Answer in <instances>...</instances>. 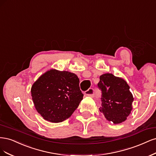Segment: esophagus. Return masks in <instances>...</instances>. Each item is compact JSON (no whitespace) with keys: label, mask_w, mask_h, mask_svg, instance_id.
I'll return each instance as SVG.
<instances>
[{"label":"esophagus","mask_w":156,"mask_h":156,"mask_svg":"<svg viewBox=\"0 0 156 156\" xmlns=\"http://www.w3.org/2000/svg\"><path fill=\"white\" fill-rule=\"evenodd\" d=\"M85 94L87 95L88 97H94V89L90 88L88 90H87L86 91H85Z\"/></svg>","instance_id":"34e87169"}]
</instances>
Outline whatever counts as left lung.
Wrapping results in <instances>:
<instances>
[{
    "instance_id": "left-lung-1",
    "label": "left lung",
    "mask_w": 156,
    "mask_h": 156,
    "mask_svg": "<svg viewBox=\"0 0 156 156\" xmlns=\"http://www.w3.org/2000/svg\"><path fill=\"white\" fill-rule=\"evenodd\" d=\"M98 87L102 91L100 112L115 124L125 121L131 113L134 100L127 82L122 78L105 73L100 76Z\"/></svg>"
}]
</instances>
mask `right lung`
Instances as JSON below:
<instances>
[{"label": "right lung", "instance_id": "right-lung-1", "mask_svg": "<svg viewBox=\"0 0 156 156\" xmlns=\"http://www.w3.org/2000/svg\"><path fill=\"white\" fill-rule=\"evenodd\" d=\"M76 74L51 69L43 74L31 88L34 106L44 119L62 122L71 116L83 99Z\"/></svg>", "mask_w": 156, "mask_h": 156}]
</instances>
